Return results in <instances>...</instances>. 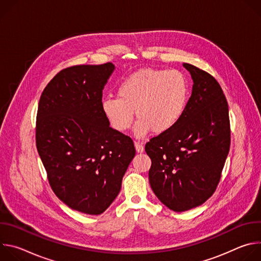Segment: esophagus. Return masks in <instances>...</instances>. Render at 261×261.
<instances>
[{"mask_svg":"<svg viewBox=\"0 0 261 261\" xmlns=\"http://www.w3.org/2000/svg\"><path fill=\"white\" fill-rule=\"evenodd\" d=\"M134 145H135V148H136V152L137 153H142L144 151V146H143V144L141 142L135 141Z\"/></svg>","mask_w":261,"mask_h":261,"instance_id":"obj_1","label":"esophagus"}]
</instances>
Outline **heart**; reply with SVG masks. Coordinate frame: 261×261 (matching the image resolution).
Instances as JSON below:
<instances>
[{"label":"heart","instance_id":"heart-1","mask_svg":"<svg viewBox=\"0 0 261 261\" xmlns=\"http://www.w3.org/2000/svg\"><path fill=\"white\" fill-rule=\"evenodd\" d=\"M187 98V83L181 73L143 68L119 84L117 97L104 98L101 109L110 126L119 132L130 128L135 110L138 120L134 133L143 137L152 130H171L184 114Z\"/></svg>","mask_w":261,"mask_h":261}]
</instances>
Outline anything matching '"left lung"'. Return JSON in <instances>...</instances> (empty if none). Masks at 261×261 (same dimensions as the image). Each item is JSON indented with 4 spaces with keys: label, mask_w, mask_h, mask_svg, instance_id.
I'll use <instances>...</instances> for the list:
<instances>
[{
    "label": "left lung",
    "mask_w": 261,
    "mask_h": 261,
    "mask_svg": "<svg viewBox=\"0 0 261 261\" xmlns=\"http://www.w3.org/2000/svg\"><path fill=\"white\" fill-rule=\"evenodd\" d=\"M192 94L178 123L145 144L151 188L169 210L201 205L215 192L230 146L228 104L207 72L185 63Z\"/></svg>",
    "instance_id": "left-lung-1"
}]
</instances>
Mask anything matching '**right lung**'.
<instances>
[{"mask_svg":"<svg viewBox=\"0 0 261 261\" xmlns=\"http://www.w3.org/2000/svg\"><path fill=\"white\" fill-rule=\"evenodd\" d=\"M116 67L80 65L59 72L38 105L36 145L55 194L70 208L102 214L120 193L135 156L132 139L109 126L102 91Z\"/></svg>","mask_w":261,"mask_h":261,"instance_id":"right-lung-1","label":"right lung"}]
</instances>
